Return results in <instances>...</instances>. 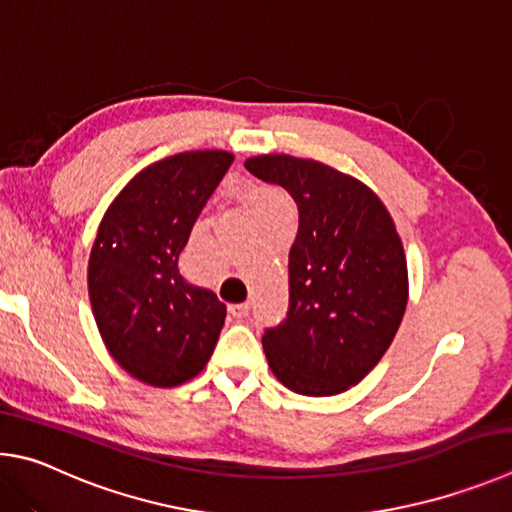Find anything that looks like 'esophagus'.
Instances as JSON below:
<instances>
[{"instance_id":"obj_1","label":"esophagus","mask_w":512,"mask_h":512,"mask_svg":"<svg viewBox=\"0 0 512 512\" xmlns=\"http://www.w3.org/2000/svg\"><path fill=\"white\" fill-rule=\"evenodd\" d=\"M249 308H251V306H249L247 301H245V303H233V306H229V312H231L233 319L240 321V319H245V317L249 315Z\"/></svg>"}]
</instances>
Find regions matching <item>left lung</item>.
<instances>
[{
    "mask_svg": "<svg viewBox=\"0 0 512 512\" xmlns=\"http://www.w3.org/2000/svg\"><path fill=\"white\" fill-rule=\"evenodd\" d=\"M251 175L299 209L290 308L263 348L283 387L312 398L362 382L387 353L409 299L407 258L391 213L369 186L315 159L258 155Z\"/></svg>",
    "mask_w": 512,
    "mask_h": 512,
    "instance_id": "1",
    "label": "left lung"
}]
</instances>
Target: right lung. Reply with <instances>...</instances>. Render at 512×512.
Here are the masks:
<instances>
[{
	"label": "right lung",
	"mask_w": 512,
	"mask_h": 512,
	"mask_svg": "<svg viewBox=\"0 0 512 512\" xmlns=\"http://www.w3.org/2000/svg\"><path fill=\"white\" fill-rule=\"evenodd\" d=\"M227 150H191L134 175L107 206L89 254L87 288L107 353L150 387L200 373L218 344L227 306L188 283L177 261L227 173Z\"/></svg>",
	"instance_id": "1"
}]
</instances>
